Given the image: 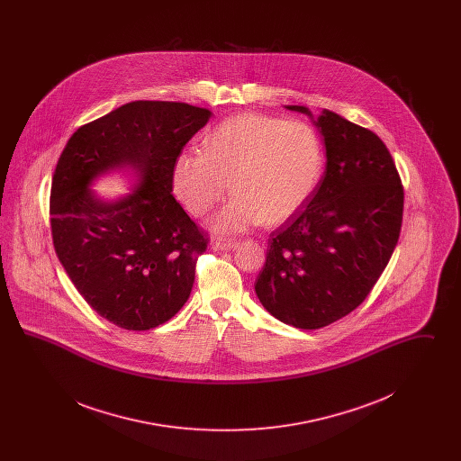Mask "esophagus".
Returning a JSON list of instances; mask_svg holds the SVG:
<instances>
[{"mask_svg": "<svg viewBox=\"0 0 461 461\" xmlns=\"http://www.w3.org/2000/svg\"><path fill=\"white\" fill-rule=\"evenodd\" d=\"M239 243L233 240H216L214 241V249H218V250H231V249H235Z\"/></svg>", "mask_w": 461, "mask_h": 461, "instance_id": "obj_1", "label": "esophagus"}]
</instances>
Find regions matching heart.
Returning <instances> with one entry per match:
<instances>
[{
  "label": "heart",
  "instance_id": "b5f03b06",
  "mask_svg": "<svg viewBox=\"0 0 461 461\" xmlns=\"http://www.w3.org/2000/svg\"><path fill=\"white\" fill-rule=\"evenodd\" d=\"M320 132L304 121L239 113L207 134L203 152L186 150L173 162L171 186L185 209L202 218L235 194L211 228L240 233L266 222L284 224L306 207L325 173Z\"/></svg>",
  "mask_w": 461,
  "mask_h": 461
}]
</instances>
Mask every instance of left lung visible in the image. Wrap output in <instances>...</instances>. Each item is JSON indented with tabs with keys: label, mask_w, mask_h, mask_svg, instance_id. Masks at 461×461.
<instances>
[{
	"label": "left lung",
	"mask_w": 461,
	"mask_h": 461,
	"mask_svg": "<svg viewBox=\"0 0 461 461\" xmlns=\"http://www.w3.org/2000/svg\"><path fill=\"white\" fill-rule=\"evenodd\" d=\"M288 110L311 112L301 105ZM327 169L318 190L267 241L256 294L275 318L316 330L359 306L399 240L404 190L393 155L375 132L323 110L314 121Z\"/></svg>",
	"instance_id": "8db88e82"
}]
</instances>
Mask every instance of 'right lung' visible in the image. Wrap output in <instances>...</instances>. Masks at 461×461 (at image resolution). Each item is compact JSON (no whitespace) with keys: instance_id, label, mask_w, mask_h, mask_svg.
I'll list each match as a JSON object with an SVG mask.
<instances>
[{"instance_id":"add662e5","label":"right lung","mask_w":461,"mask_h":461,"mask_svg":"<svg viewBox=\"0 0 461 461\" xmlns=\"http://www.w3.org/2000/svg\"><path fill=\"white\" fill-rule=\"evenodd\" d=\"M209 117L179 102H131L81 126L57 162L55 252L89 306L121 329H155L190 297L209 239L173 197L171 169ZM121 167L134 168L140 186L117 203L100 201L88 183Z\"/></svg>"}]
</instances>
